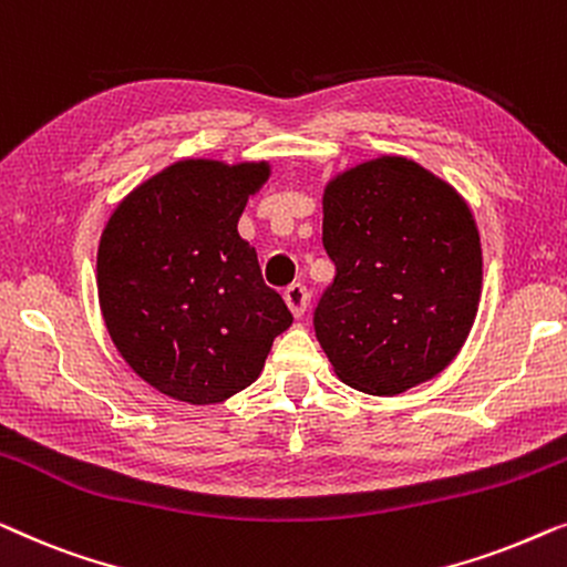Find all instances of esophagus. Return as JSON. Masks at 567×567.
Wrapping results in <instances>:
<instances>
[{
	"mask_svg": "<svg viewBox=\"0 0 567 567\" xmlns=\"http://www.w3.org/2000/svg\"><path fill=\"white\" fill-rule=\"evenodd\" d=\"M285 302H287V308L292 310V316H302L306 313V308H308V290H306V285H300V282H292L290 287H287L285 290Z\"/></svg>",
	"mask_w": 567,
	"mask_h": 567,
	"instance_id": "obj_1",
	"label": "esophagus"
}]
</instances>
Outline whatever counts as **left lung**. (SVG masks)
I'll return each mask as SVG.
<instances>
[{"label": "left lung", "mask_w": 567, "mask_h": 567, "mask_svg": "<svg viewBox=\"0 0 567 567\" xmlns=\"http://www.w3.org/2000/svg\"><path fill=\"white\" fill-rule=\"evenodd\" d=\"M323 249L337 275L313 329L347 385L398 395L457 357L483 254L473 213L446 182L401 156L339 174L323 193Z\"/></svg>", "instance_id": "1"}]
</instances>
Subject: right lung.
Listing matches in <instances>:
<instances>
[{"label": "right lung", "mask_w": 567, "mask_h": 567, "mask_svg": "<svg viewBox=\"0 0 567 567\" xmlns=\"http://www.w3.org/2000/svg\"><path fill=\"white\" fill-rule=\"evenodd\" d=\"M269 164L187 158L115 207L97 251V290L117 352L177 401L220 403L259 378L292 313L238 236Z\"/></svg>", "instance_id": "right-lung-1"}]
</instances>
